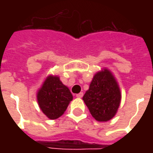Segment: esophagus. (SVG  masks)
<instances>
[{
	"instance_id": "34e87169",
	"label": "esophagus",
	"mask_w": 153,
	"mask_h": 153,
	"mask_svg": "<svg viewBox=\"0 0 153 153\" xmlns=\"http://www.w3.org/2000/svg\"><path fill=\"white\" fill-rule=\"evenodd\" d=\"M83 93H78L76 95V97H78V98H81V97H83Z\"/></svg>"
}]
</instances>
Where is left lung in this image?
Here are the masks:
<instances>
[{
  "mask_svg": "<svg viewBox=\"0 0 153 153\" xmlns=\"http://www.w3.org/2000/svg\"><path fill=\"white\" fill-rule=\"evenodd\" d=\"M83 100L96 120L106 122L111 120L121 101L120 89L112 72L107 68L97 72Z\"/></svg>",
  "mask_w": 153,
  "mask_h": 153,
  "instance_id": "obj_1",
  "label": "left lung"
}]
</instances>
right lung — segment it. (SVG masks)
I'll return each mask as SVG.
<instances>
[{"instance_id": "obj_1", "label": "right lung", "mask_w": 153, "mask_h": 153, "mask_svg": "<svg viewBox=\"0 0 153 153\" xmlns=\"http://www.w3.org/2000/svg\"><path fill=\"white\" fill-rule=\"evenodd\" d=\"M73 95L69 88L60 81L58 75L49 74L37 92V101L47 118L56 120L63 115Z\"/></svg>"}]
</instances>
